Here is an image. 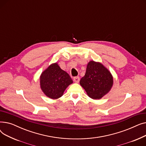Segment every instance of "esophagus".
Wrapping results in <instances>:
<instances>
[{
    "label": "esophagus",
    "instance_id": "34e87169",
    "mask_svg": "<svg viewBox=\"0 0 146 146\" xmlns=\"http://www.w3.org/2000/svg\"><path fill=\"white\" fill-rule=\"evenodd\" d=\"M73 80L75 83H78L80 80V78L79 77V76H76V77H74L73 78Z\"/></svg>",
    "mask_w": 146,
    "mask_h": 146
}]
</instances>
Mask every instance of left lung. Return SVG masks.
Wrapping results in <instances>:
<instances>
[{
  "instance_id": "obj_1",
  "label": "left lung",
  "mask_w": 146,
  "mask_h": 146,
  "mask_svg": "<svg viewBox=\"0 0 146 146\" xmlns=\"http://www.w3.org/2000/svg\"><path fill=\"white\" fill-rule=\"evenodd\" d=\"M113 82L111 72L102 64L90 61L80 84L90 98L99 99L110 91Z\"/></svg>"
}]
</instances>
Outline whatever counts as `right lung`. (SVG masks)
Listing matches in <instances>:
<instances>
[{"mask_svg": "<svg viewBox=\"0 0 146 146\" xmlns=\"http://www.w3.org/2000/svg\"><path fill=\"white\" fill-rule=\"evenodd\" d=\"M73 83L69 74L57 63L51 64L40 76V87L47 97L56 99L62 96L66 89Z\"/></svg>", "mask_w": 146, "mask_h": 146, "instance_id": "1", "label": "right lung"}]
</instances>
